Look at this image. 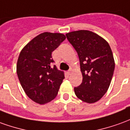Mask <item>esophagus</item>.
<instances>
[{"label": "esophagus", "mask_w": 130, "mask_h": 130, "mask_svg": "<svg viewBox=\"0 0 130 130\" xmlns=\"http://www.w3.org/2000/svg\"><path fill=\"white\" fill-rule=\"evenodd\" d=\"M71 72H72V69H70V70L68 71V75H70V74H71Z\"/></svg>", "instance_id": "esophagus-1"}]
</instances>
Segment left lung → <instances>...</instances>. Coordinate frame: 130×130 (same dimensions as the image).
Wrapping results in <instances>:
<instances>
[{
    "label": "left lung",
    "mask_w": 130,
    "mask_h": 130,
    "mask_svg": "<svg viewBox=\"0 0 130 130\" xmlns=\"http://www.w3.org/2000/svg\"><path fill=\"white\" fill-rule=\"evenodd\" d=\"M77 51L83 79L74 87L75 95L82 101L93 103L106 93L111 82L115 61L108 43L96 34L79 30L66 34Z\"/></svg>",
    "instance_id": "left-lung-1"
}]
</instances>
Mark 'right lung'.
<instances>
[{"label":"right lung","instance_id":"right-lung-1","mask_svg":"<svg viewBox=\"0 0 130 130\" xmlns=\"http://www.w3.org/2000/svg\"><path fill=\"white\" fill-rule=\"evenodd\" d=\"M60 33L44 32L34 38L22 50L17 63V74L28 97L34 102L45 104L54 99L65 78L58 70L52 52L65 39Z\"/></svg>","mask_w":130,"mask_h":130}]
</instances>
